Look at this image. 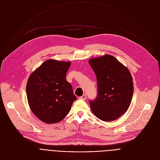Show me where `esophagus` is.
Returning a JSON list of instances; mask_svg holds the SVG:
<instances>
[{"instance_id":"34e87169","label":"esophagus","mask_w":160,"mask_h":160,"mask_svg":"<svg viewBox=\"0 0 160 160\" xmlns=\"http://www.w3.org/2000/svg\"><path fill=\"white\" fill-rule=\"evenodd\" d=\"M80 99H83V100H85L86 98H87V96H86V94H83L82 96H80L79 98Z\"/></svg>"}]
</instances>
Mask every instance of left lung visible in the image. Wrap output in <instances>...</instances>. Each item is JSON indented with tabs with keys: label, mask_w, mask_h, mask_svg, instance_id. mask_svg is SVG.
Here are the masks:
<instances>
[{
	"label": "left lung",
	"mask_w": 160,
	"mask_h": 160,
	"mask_svg": "<svg viewBox=\"0 0 160 160\" xmlns=\"http://www.w3.org/2000/svg\"><path fill=\"white\" fill-rule=\"evenodd\" d=\"M96 73L98 95L89 103L94 115L109 122L127 111L132 101L133 83L127 68L115 57L105 55L88 61Z\"/></svg>",
	"instance_id": "left-lung-1"
}]
</instances>
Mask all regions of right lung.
I'll list each match as a JSON object with an SVG mask.
<instances>
[{"label":"right lung","mask_w":160,"mask_h":160,"mask_svg":"<svg viewBox=\"0 0 160 160\" xmlns=\"http://www.w3.org/2000/svg\"><path fill=\"white\" fill-rule=\"evenodd\" d=\"M70 62L49 59L30 76L27 95L34 115L46 123H58L70 112L77 100L66 75Z\"/></svg>","instance_id":"right-lung-1"}]
</instances>
